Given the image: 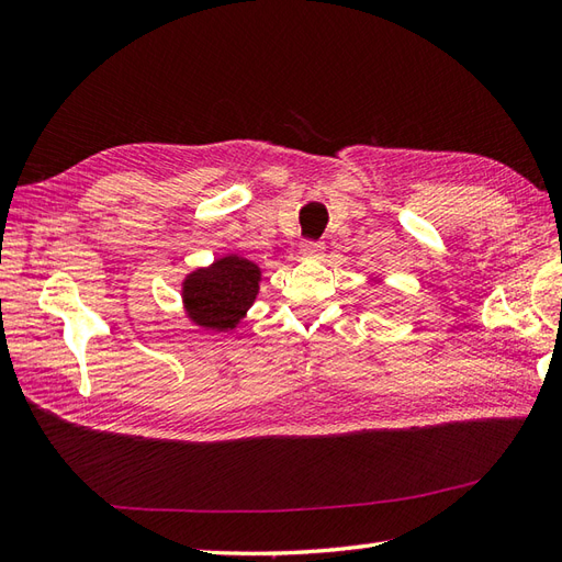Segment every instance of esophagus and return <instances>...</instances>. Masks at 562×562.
<instances>
[{
    "label": "esophagus",
    "instance_id": "obj_1",
    "mask_svg": "<svg viewBox=\"0 0 562 562\" xmlns=\"http://www.w3.org/2000/svg\"><path fill=\"white\" fill-rule=\"evenodd\" d=\"M323 249H325V244H323V241H315V239L301 241V247H299L301 256H321Z\"/></svg>",
    "mask_w": 562,
    "mask_h": 562
}]
</instances>
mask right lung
I'll use <instances>...</instances> for the list:
<instances>
[{"instance_id":"1","label":"right lung","mask_w":562,"mask_h":562,"mask_svg":"<svg viewBox=\"0 0 562 562\" xmlns=\"http://www.w3.org/2000/svg\"><path fill=\"white\" fill-rule=\"evenodd\" d=\"M261 270L239 256L218 258L211 268L194 270L182 284L190 318L215 333L233 329L254 304Z\"/></svg>"}]
</instances>
